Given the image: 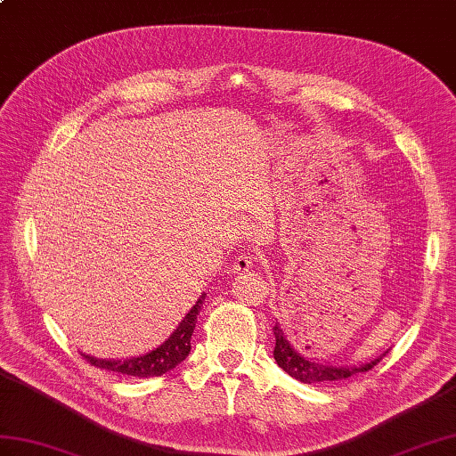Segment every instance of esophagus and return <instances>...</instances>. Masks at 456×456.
<instances>
[{"instance_id":"1","label":"esophagus","mask_w":456,"mask_h":456,"mask_svg":"<svg viewBox=\"0 0 456 456\" xmlns=\"http://www.w3.org/2000/svg\"><path fill=\"white\" fill-rule=\"evenodd\" d=\"M253 265H255V257H253V255L241 253V255H238L236 261H234V271H236V273H248V271L253 269Z\"/></svg>"}]
</instances>
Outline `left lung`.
<instances>
[{
	"label": "left lung",
	"mask_w": 456,
	"mask_h": 456,
	"mask_svg": "<svg viewBox=\"0 0 456 456\" xmlns=\"http://www.w3.org/2000/svg\"><path fill=\"white\" fill-rule=\"evenodd\" d=\"M274 332V360L279 363V368H282L288 375H292L294 379L302 381V383H329V381H340V379H348V377L362 373V371H370L371 368H375L377 363L383 360V356L387 352H383L381 356L373 358L368 363L362 365H325V363H317L304 358L299 354L290 340H288L286 332L279 327V323H274L273 327Z\"/></svg>",
	"instance_id": "8db88e82"
}]
</instances>
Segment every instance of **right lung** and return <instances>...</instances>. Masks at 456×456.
Returning a JSON list of instances; mask_svg holds the SVG:
<instances>
[{
	"label": "right lung",
	"mask_w": 456,
	"mask_h": 456,
	"mask_svg": "<svg viewBox=\"0 0 456 456\" xmlns=\"http://www.w3.org/2000/svg\"><path fill=\"white\" fill-rule=\"evenodd\" d=\"M203 299L205 294L197 299V304L190 309V314L182 319V323L177 325L172 335L166 338L159 348L142 354V356L127 360H100L94 356H88V354H81V356L100 370L127 377H159L166 371H170L177 363H182L187 358V354L191 352V335L197 323L199 309L203 305Z\"/></svg>",
	"instance_id": "obj_1"
}]
</instances>
